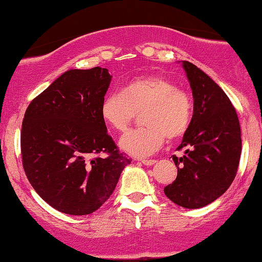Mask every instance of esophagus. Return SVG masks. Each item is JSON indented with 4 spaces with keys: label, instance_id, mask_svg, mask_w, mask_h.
Returning a JSON list of instances; mask_svg holds the SVG:
<instances>
[{
    "label": "esophagus",
    "instance_id": "34e87169",
    "mask_svg": "<svg viewBox=\"0 0 262 262\" xmlns=\"http://www.w3.org/2000/svg\"><path fill=\"white\" fill-rule=\"evenodd\" d=\"M141 163H143V165H145V166H152V165H155V163H156V160H143Z\"/></svg>",
    "mask_w": 262,
    "mask_h": 262
}]
</instances>
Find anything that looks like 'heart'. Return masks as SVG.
Segmentation results:
<instances>
[{
  "instance_id": "obj_1",
  "label": "heart",
  "mask_w": 262,
  "mask_h": 262,
  "mask_svg": "<svg viewBox=\"0 0 262 262\" xmlns=\"http://www.w3.org/2000/svg\"><path fill=\"white\" fill-rule=\"evenodd\" d=\"M141 112L146 127L129 130L119 140L123 151L137 157L154 154L166 138L177 140L187 133L193 121L194 101L172 79L151 74L129 80L122 93L107 95L100 106L102 121L116 132H124Z\"/></svg>"
}]
</instances>
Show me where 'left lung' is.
Here are the masks:
<instances>
[{
    "instance_id": "obj_1",
    "label": "left lung",
    "mask_w": 262,
    "mask_h": 262,
    "mask_svg": "<svg viewBox=\"0 0 262 262\" xmlns=\"http://www.w3.org/2000/svg\"><path fill=\"white\" fill-rule=\"evenodd\" d=\"M194 97L190 127L173 155L177 178L165 187L166 196L185 209H199L225 193L238 171L241 124L226 93L200 68L183 61Z\"/></svg>"
}]
</instances>
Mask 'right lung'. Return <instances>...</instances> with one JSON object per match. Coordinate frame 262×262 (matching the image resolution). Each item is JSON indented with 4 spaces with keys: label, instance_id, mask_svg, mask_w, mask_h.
Returning a JSON list of instances; mask_svg holds the SVG:
<instances>
[{
    "label": "right lung",
    "instance_id": "right-lung-1",
    "mask_svg": "<svg viewBox=\"0 0 262 262\" xmlns=\"http://www.w3.org/2000/svg\"><path fill=\"white\" fill-rule=\"evenodd\" d=\"M106 68L71 69L37 95L20 132L23 168L37 194L68 215H89L111 196L130 160L107 134L100 106Z\"/></svg>",
    "mask_w": 262,
    "mask_h": 262
}]
</instances>
